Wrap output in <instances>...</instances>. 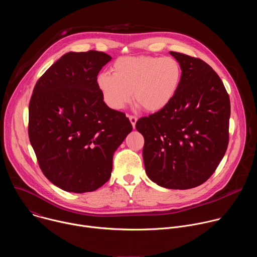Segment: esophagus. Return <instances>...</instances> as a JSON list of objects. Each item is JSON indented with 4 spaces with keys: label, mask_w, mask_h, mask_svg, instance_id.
I'll use <instances>...</instances> for the list:
<instances>
[{
    "label": "esophagus",
    "mask_w": 257,
    "mask_h": 257,
    "mask_svg": "<svg viewBox=\"0 0 257 257\" xmlns=\"http://www.w3.org/2000/svg\"><path fill=\"white\" fill-rule=\"evenodd\" d=\"M128 118H129V120H130V122H131V124H132L133 128H134V127H135V124H136V122H137V118H136V116L128 115Z\"/></svg>",
    "instance_id": "esophagus-1"
}]
</instances>
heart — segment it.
I'll return each mask as SVG.
<instances>
[{"label":"heart","mask_w":257,"mask_h":257,"mask_svg":"<svg viewBox=\"0 0 257 257\" xmlns=\"http://www.w3.org/2000/svg\"><path fill=\"white\" fill-rule=\"evenodd\" d=\"M113 74L101 72L96 84L104 102L121 109L133 98L145 111L158 112L175 96L182 77L180 63L172 57H122L112 67Z\"/></svg>","instance_id":"heart-1"}]
</instances>
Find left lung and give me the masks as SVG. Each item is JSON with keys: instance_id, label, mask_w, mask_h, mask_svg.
Returning a JSON list of instances; mask_svg holds the SVG:
<instances>
[{"instance_id": "8db88e82", "label": "left lung", "mask_w": 257, "mask_h": 257, "mask_svg": "<svg viewBox=\"0 0 257 257\" xmlns=\"http://www.w3.org/2000/svg\"><path fill=\"white\" fill-rule=\"evenodd\" d=\"M180 63L179 88L161 111L142 117L146 175L168 189H190L215 171L229 143V94L212 68L200 59L170 52Z\"/></svg>"}]
</instances>
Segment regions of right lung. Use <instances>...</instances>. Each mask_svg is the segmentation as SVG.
Wrapping results in <instances>:
<instances>
[{
  "mask_svg": "<svg viewBox=\"0 0 257 257\" xmlns=\"http://www.w3.org/2000/svg\"><path fill=\"white\" fill-rule=\"evenodd\" d=\"M112 57L102 52H70L36 82L28 135L44 175L59 188L91 192L111 177L113 157L132 125L108 107L96 77Z\"/></svg>",
  "mask_w": 257,
  "mask_h": 257,
  "instance_id": "1",
  "label": "right lung"
}]
</instances>
